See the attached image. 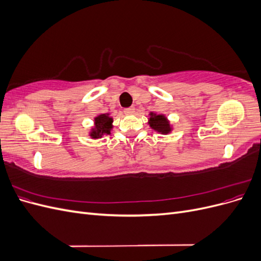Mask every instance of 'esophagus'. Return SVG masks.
<instances>
[{"label":"esophagus","instance_id":"34e87169","mask_svg":"<svg viewBox=\"0 0 261 261\" xmlns=\"http://www.w3.org/2000/svg\"><path fill=\"white\" fill-rule=\"evenodd\" d=\"M134 112H135V108H134V107H129V108L124 109V113H125L126 115H130V114H133Z\"/></svg>","mask_w":261,"mask_h":261}]
</instances>
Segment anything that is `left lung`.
Returning a JSON list of instances; mask_svg holds the SVG:
<instances>
[{
	"label": "left lung",
	"instance_id": "1",
	"mask_svg": "<svg viewBox=\"0 0 261 261\" xmlns=\"http://www.w3.org/2000/svg\"><path fill=\"white\" fill-rule=\"evenodd\" d=\"M148 124L150 125V127L154 129L155 132L165 134V135L171 133V130H172V126L170 125V122L163 114H155V113L151 112L150 113Z\"/></svg>",
	"mask_w": 261,
	"mask_h": 261
}]
</instances>
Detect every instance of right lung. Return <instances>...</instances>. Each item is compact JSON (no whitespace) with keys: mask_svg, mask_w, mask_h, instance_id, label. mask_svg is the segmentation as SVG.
Wrapping results in <instances>:
<instances>
[{"mask_svg":"<svg viewBox=\"0 0 261 261\" xmlns=\"http://www.w3.org/2000/svg\"><path fill=\"white\" fill-rule=\"evenodd\" d=\"M113 118L107 114H100L94 117V126L90 132V137L101 138L103 135H110L111 129L113 128Z\"/></svg>","mask_w":261,"mask_h":261,"instance_id":"1","label":"right lung"}]
</instances>
